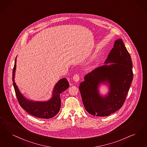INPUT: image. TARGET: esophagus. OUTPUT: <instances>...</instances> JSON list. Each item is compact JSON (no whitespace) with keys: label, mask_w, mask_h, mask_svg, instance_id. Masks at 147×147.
Instances as JSON below:
<instances>
[{"label":"esophagus","mask_w":147,"mask_h":147,"mask_svg":"<svg viewBox=\"0 0 147 147\" xmlns=\"http://www.w3.org/2000/svg\"><path fill=\"white\" fill-rule=\"evenodd\" d=\"M73 79L75 82H78L79 79H80V76H79V74H75L73 77Z\"/></svg>","instance_id":"esophagus-1"}]
</instances>
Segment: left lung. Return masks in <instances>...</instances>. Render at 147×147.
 I'll return each instance as SVG.
<instances>
[{"mask_svg":"<svg viewBox=\"0 0 147 147\" xmlns=\"http://www.w3.org/2000/svg\"><path fill=\"white\" fill-rule=\"evenodd\" d=\"M105 64L86 74L79 88L86 111L97 117L108 116L121 108L133 80L131 58L121 39L115 41ZM102 83L109 88L104 96L98 89Z\"/></svg>","mask_w":147,"mask_h":147,"instance_id":"8db88e82","label":"left lung"}]
</instances>
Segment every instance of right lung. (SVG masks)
<instances>
[{
  "mask_svg": "<svg viewBox=\"0 0 147 147\" xmlns=\"http://www.w3.org/2000/svg\"><path fill=\"white\" fill-rule=\"evenodd\" d=\"M16 57L12 71V82L20 106L24 111L35 117L42 119H50L54 117L57 114L61 108L60 94L69 87L68 80L66 78H62L55 84L53 89L52 97L50 100L47 101H35L29 100L21 94L15 82Z\"/></svg>",
  "mask_w": 147,
  "mask_h": 147,
  "instance_id": "add662e5",
  "label": "right lung"
}]
</instances>
